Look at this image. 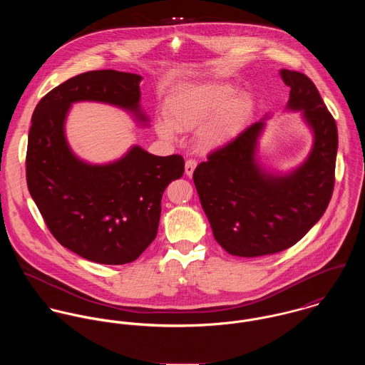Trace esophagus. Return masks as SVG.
<instances>
[{
    "label": "esophagus",
    "mask_w": 365,
    "mask_h": 365,
    "mask_svg": "<svg viewBox=\"0 0 365 365\" xmlns=\"http://www.w3.org/2000/svg\"><path fill=\"white\" fill-rule=\"evenodd\" d=\"M195 167H197V161H195L194 158H188V160L185 161V174H187L188 177H191V175L194 174Z\"/></svg>",
    "instance_id": "34e87169"
}]
</instances>
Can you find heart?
I'll list each match as a JSON object with an SVG mask.
<instances>
[{"label": "heart", "instance_id": "b5f03b06", "mask_svg": "<svg viewBox=\"0 0 365 365\" xmlns=\"http://www.w3.org/2000/svg\"><path fill=\"white\" fill-rule=\"evenodd\" d=\"M233 94V88L223 84L195 86L177 94L167 105V120L156 122L158 136L173 140L174 129L192 130L217 110L198 130L197 140L202 149L219 146L233 135L246 106L243 98L230 101Z\"/></svg>", "mask_w": 365, "mask_h": 365}]
</instances>
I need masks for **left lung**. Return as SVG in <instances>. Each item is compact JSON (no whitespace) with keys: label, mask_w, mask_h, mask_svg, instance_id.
I'll use <instances>...</instances> for the list:
<instances>
[{"label":"left lung","mask_w":365,"mask_h":365,"mask_svg":"<svg viewBox=\"0 0 365 365\" xmlns=\"http://www.w3.org/2000/svg\"><path fill=\"white\" fill-rule=\"evenodd\" d=\"M291 88L287 108L302 110L313 132L308 158L285 175L264 171L256 160L264 120L216 149L194 171V184L215 240L239 257H260L298 243L322 217L333 187L337 126L312 80L282 68Z\"/></svg>","instance_id":"left-lung-1"}]
</instances>
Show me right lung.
Segmentation results:
<instances>
[{"instance_id": "1", "label": "right lung", "mask_w": 365, "mask_h": 365, "mask_svg": "<svg viewBox=\"0 0 365 365\" xmlns=\"http://www.w3.org/2000/svg\"><path fill=\"white\" fill-rule=\"evenodd\" d=\"M142 77L116 70L78 74L36 105L28 136L26 182L54 239L86 260L119 265L136 260L156 239L161 197L184 174L178 155L155 156L133 146L108 164L76 156L64 135L73 103L97 101L140 110Z\"/></svg>"}]
</instances>
